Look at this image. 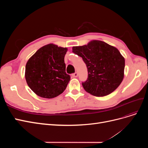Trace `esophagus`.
Masks as SVG:
<instances>
[{"label": "esophagus", "instance_id": "1", "mask_svg": "<svg viewBox=\"0 0 148 148\" xmlns=\"http://www.w3.org/2000/svg\"><path fill=\"white\" fill-rule=\"evenodd\" d=\"M72 77H73V78H76V77H78V73H77V72H75V73L72 74Z\"/></svg>", "mask_w": 148, "mask_h": 148}]
</instances>
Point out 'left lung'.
<instances>
[{
  "instance_id": "8db88e82",
  "label": "left lung",
  "mask_w": 148,
  "mask_h": 148,
  "mask_svg": "<svg viewBox=\"0 0 148 148\" xmlns=\"http://www.w3.org/2000/svg\"><path fill=\"white\" fill-rule=\"evenodd\" d=\"M73 52L82 57L88 77L82 85L91 95L102 97L117 89L124 77L125 59L118 49L105 42L92 40L87 45L74 46Z\"/></svg>"
}]
</instances>
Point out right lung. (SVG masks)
<instances>
[{
  "instance_id": "add662e5",
  "label": "right lung",
  "mask_w": 148,
  "mask_h": 148,
  "mask_svg": "<svg viewBox=\"0 0 148 148\" xmlns=\"http://www.w3.org/2000/svg\"><path fill=\"white\" fill-rule=\"evenodd\" d=\"M67 50L66 47L49 44L38 49L28 60L26 81L38 96L51 99L65 91L70 80L64 62Z\"/></svg>"
}]
</instances>
